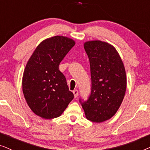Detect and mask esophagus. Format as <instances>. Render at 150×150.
<instances>
[{
  "label": "esophagus",
  "mask_w": 150,
  "mask_h": 150,
  "mask_svg": "<svg viewBox=\"0 0 150 150\" xmlns=\"http://www.w3.org/2000/svg\"><path fill=\"white\" fill-rule=\"evenodd\" d=\"M73 94H74V96H75V98H76V97L77 96V95H78V90H73Z\"/></svg>",
  "instance_id": "esophagus-1"
}]
</instances>
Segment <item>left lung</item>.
I'll return each instance as SVG.
<instances>
[{
  "mask_svg": "<svg viewBox=\"0 0 150 150\" xmlns=\"http://www.w3.org/2000/svg\"><path fill=\"white\" fill-rule=\"evenodd\" d=\"M83 47L90 60L92 90L82 107L88 120L100 123L112 117L122 104L126 89L125 68L110 43L88 41Z\"/></svg>",
  "mask_w": 150,
  "mask_h": 150,
  "instance_id": "8db88e82",
  "label": "left lung"
}]
</instances>
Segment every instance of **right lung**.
Returning a JSON list of instances; mask_svg holds the SVG:
<instances>
[{
  "mask_svg": "<svg viewBox=\"0 0 150 150\" xmlns=\"http://www.w3.org/2000/svg\"><path fill=\"white\" fill-rule=\"evenodd\" d=\"M75 42L54 36L40 43L31 55L22 77V91L33 112L43 119L60 116L74 98L64 75L58 69Z\"/></svg>",
  "mask_w": 150,
  "mask_h": 150,
  "instance_id": "obj_1",
  "label": "right lung"
}]
</instances>
